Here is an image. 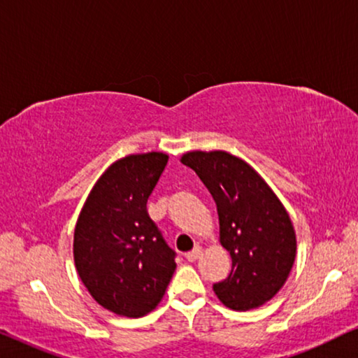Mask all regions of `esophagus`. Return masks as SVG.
I'll use <instances>...</instances> for the list:
<instances>
[{
  "mask_svg": "<svg viewBox=\"0 0 358 358\" xmlns=\"http://www.w3.org/2000/svg\"><path fill=\"white\" fill-rule=\"evenodd\" d=\"M200 254H202V248H195L190 252L185 254V259H187L189 262H195L200 257Z\"/></svg>",
  "mask_w": 358,
  "mask_h": 358,
  "instance_id": "1",
  "label": "esophagus"
}]
</instances>
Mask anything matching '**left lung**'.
<instances>
[{
  "instance_id": "1",
  "label": "left lung",
  "mask_w": 358,
  "mask_h": 358,
  "mask_svg": "<svg viewBox=\"0 0 358 358\" xmlns=\"http://www.w3.org/2000/svg\"><path fill=\"white\" fill-rule=\"evenodd\" d=\"M180 163L212 194L220 243L231 256V272L215 283V295L231 310L259 308L275 296L295 262L296 236L285 207L246 161L227 151H189Z\"/></svg>"
}]
</instances>
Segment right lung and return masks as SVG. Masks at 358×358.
<instances>
[{
    "label": "right lung",
    "mask_w": 358,
    "mask_h": 358,
    "mask_svg": "<svg viewBox=\"0 0 358 358\" xmlns=\"http://www.w3.org/2000/svg\"><path fill=\"white\" fill-rule=\"evenodd\" d=\"M168 155L125 156L87 195L75 228L73 256L91 296L115 315L141 317L163 298L176 252L150 218L146 202Z\"/></svg>",
    "instance_id": "1"
}]
</instances>
